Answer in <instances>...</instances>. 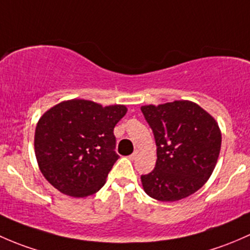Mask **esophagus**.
Instances as JSON below:
<instances>
[{
    "mask_svg": "<svg viewBox=\"0 0 250 250\" xmlns=\"http://www.w3.org/2000/svg\"><path fill=\"white\" fill-rule=\"evenodd\" d=\"M137 156H138V151H135V153H132L130 156H128V159H131V160H135Z\"/></svg>",
    "mask_w": 250,
    "mask_h": 250,
    "instance_id": "1",
    "label": "esophagus"
}]
</instances>
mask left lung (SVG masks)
Wrapping results in <instances>:
<instances>
[{"label": "left lung", "instance_id": "8db88e82", "mask_svg": "<svg viewBox=\"0 0 250 250\" xmlns=\"http://www.w3.org/2000/svg\"><path fill=\"white\" fill-rule=\"evenodd\" d=\"M155 138V168L141 176L148 196L164 202L185 199L212 176L219 158L221 131L217 120L188 100L141 107Z\"/></svg>", "mask_w": 250, "mask_h": 250}]
</instances>
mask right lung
<instances>
[{"label": "right lung", "instance_id": "add662e5", "mask_svg": "<svg viewBox=\"0 0 250 250\" xmlns=\"http://www.w3.org/2000/svg\"><path fill=\"white\" fill-rule=\"evenodd\" d=\"M126 112L124 104L104 107L83 99L49 108L35 131L36 159L44 178L72 197L99 191L119 158L113 130Z\"/></svg>", "mask_w": 250, "mask_h": 250}]
</instances>
